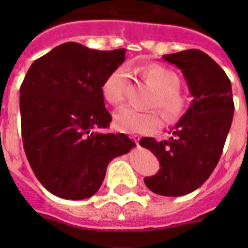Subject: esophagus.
<instances>
[{
	"label": "esophagus",
	"mask_w": 248,
	"mask_h": 248,
	"mask_svg": "<svg viewBox=\"0 0 248 248\" xmlns=\"http://www.w3.org/2000/svg\"><path fill=\"white\" fill-rule=\"evenodd\" d=\"M131 138H133V140H134L135 143L139 144V140H140V137H139V135H133V137H131Z\"/></svg>",
	"instance_id": "obj_1"
}]
</instances>
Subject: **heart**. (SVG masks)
I'll return each mask as SVG.
<instances>
[{"label":"heart","mask_w":248,"mask_h":248,"mask_svg":"<svg viewBox=\"0 0 248 248\" xmlns=\"http://www.w3.org/2000/svg\"><path fill=\"white\" fill-rule=\"evenodd\" d=\"M141 77L154 89L149 107L157 108L166 123H176L186 110V98L179 91V76L164 65L149 64L141 69ZM126 87L128 69L118 67L103 83V95L110 104L120 105L125 98ZM114 125L118 130L148 134L161 126V118L155 110L138 111L133 108H122L114 117Z\"/></svg>","instance_id":"obj_1"}]
</instances>
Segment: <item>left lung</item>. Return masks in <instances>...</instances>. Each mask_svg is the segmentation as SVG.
Masks as SVG:
<instances>
[{
  "mask_svg": "<svg viewBox=\"0 0 248 248\" xmlns=\"http://www.w3.org/2000/svg\"><path fill=\"white\" fill-rule=\"evenodd\" d=\"M163 58L181 69L191 104L168 140L141 138L140 145L160 163L157 174L144 179L146 187L175 198L200 187L212 174L231 128L235 104L229 77L202 50L187 49Z\"/></svg>",
  "mask_w": 248,
  "mask_h": 248,
  "instance_id": "8db88e82",
  "label": "left lung"
}]
</instances>
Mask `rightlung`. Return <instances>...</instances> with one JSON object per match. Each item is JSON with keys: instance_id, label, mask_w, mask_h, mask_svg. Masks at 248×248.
Returning <instances> with one entry per match:
<instances>
[{"instance_id": "obj_1", "label": "right lung", "mask_w": 248, "mask_h": 248, "mask_svg": "<svg viewBox=\"0 0 248 248\" xmlns=\"http://www.w3.org/2000/svg\"><path fill=\"white\" fill-rule=\"evenodd\" d=\"M124 61V48L95 50L67 42L36 59L22 82L26 156L39 183L58 198L93 196L108 164L135 146L125 134L99 131L111 122L103 83Z\"/></svg>"}]
</instances>
